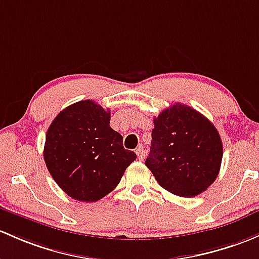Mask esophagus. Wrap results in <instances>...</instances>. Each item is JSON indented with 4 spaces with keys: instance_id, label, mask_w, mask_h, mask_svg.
I'll return each mask as SVG.
<instances>
[{
    "instance_id": "1",
    "label": "esophagus",
    "mask_w": 259,
    "mask_h": 259,
    "mask_svg": "<svg viewBox=\"0 0 259 259\" xmlns=\"http://www.w3.org/2000/svg\"><path fill=\"white\" fill-rule=\"evenodd\" d=\"M135 152H137V156H138L139 160H143L144 156H145V154H144L143 146H139V148H137V150H135Z\"/></svg>"
}]
</instances>
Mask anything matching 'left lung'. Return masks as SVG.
I'll return each instance as SVG.
<instances>
[{
    "label": "left lung",
    "mask_w": 259,
    "mask_h": 259,
    "mask_svg": "<svg viewBox=\"0 0 259 259\" xmlns=\"http://www.w3.org/2000/svg\"><path fill=\"white\" fill-rule=\"evenodd\" d=\"M222 154L214 125L195 109L176 103L154 119L145 165L168 192L194 197L213 184Z\"/></svg>",
    "instance_id": "obj_1"
}]
</instances>
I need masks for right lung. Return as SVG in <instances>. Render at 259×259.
<instances>
[{"instance_id": "right-lung-1", "label": "right lung", "mask_w": 259, "mask_h": 259, "mask_svg": "<svg viewBox=\"0 0 259 259\" xmlns=\"http://www.w3.org/2000/svg\"><path fill=\"white\" fill-rule=\"evenodd\" d=\"M110 111L93 100L69 105L54 118L46 135L48 171L70 197L95 202L113 191L137 159L110 127Z\"/></svg>"}]
</instances>
